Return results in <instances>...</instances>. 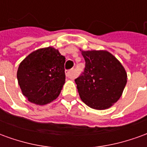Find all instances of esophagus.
<instances>
[{
    "label": "esophagus",
    "instance_id": "1",
    "mask_svg": "<svg viewBox=\"0 0 147 147\" xmlns=\"http://www.w3.org/2000/svg\"><path fill=\"white\" fill-rule=\"evenodd\" d=\"M65 74H66V77H67V78H69V79H74V74L72 70L67 71L65 72Z\"/></svg>",
    "mask_w": 147,
    "mask_h": 147
}]
</instances>
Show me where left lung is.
Here are the masks:
<instances>
[{
  "mask_svg": "<svg viewBox=\"0 0 147 147\" xmlns=\"http://www.w3.org/2000/svg\"><path fill=\"white\" fill-rule=\"evenodd\" d=\"M80 51L86 62L84 72L75 80L80 98L94 109L110 108L123 94L127 80L126 70L106 50Z\"/></svg>",
  "mask_w": 147,
  "mask_h": 147,
  "instance_id": "obj_1",
  "label": "left lung"
}]
</instances>
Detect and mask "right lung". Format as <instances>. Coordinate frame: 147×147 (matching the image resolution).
Here are the masks:
<instances>
[{"label": "right lung", "instance_id": "right-lung-1", "mask_svg": "<svg viewBox=\"0 0 147 147\" xmlns=\"http://www.w3.org/2000/svg\"><path fill=\"white\" fill-rule=\"evenodd\" d=\"M64 62V56L51 46L34 50L21 61L18 83L29 102L44 105L57 98L65 83Z\"/></svg>", "mask_w": 147, "mask_h": 147}]
</instances>
